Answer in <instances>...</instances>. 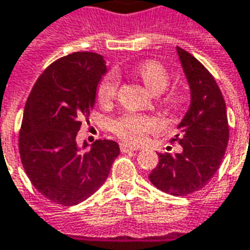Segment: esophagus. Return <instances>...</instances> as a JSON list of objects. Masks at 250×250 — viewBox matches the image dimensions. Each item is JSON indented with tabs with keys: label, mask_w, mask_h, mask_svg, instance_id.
<instances>
[{
	"label": "esophagus",
	"mask_w": 250,
	"mask_h": 250,
	"mask_svg": "<svg viewBox=\"0 0 250 250\" xmlns=\"http://www.w3.org/2000/svg\"><path fill=\"white\" fill-rule=\"evenodd\" d=\"M121 148V152H132V150H137L139 146H134V145H129V144H121L120 145Z\"/></svg>",
	"instance_id": "obj_1"
}]
</instances>
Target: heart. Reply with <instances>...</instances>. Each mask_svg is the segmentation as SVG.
<instances>
[{
	"label": "heart",
	"instance_id": "b5f03b06",
	"mask_svg": "<svg viewBox=\"0 0 250 250\" xmlns=\"http://www.w3.org/2000/svg\"><path fill=\"white\" fill-rule=\"evenodd\" d=\"M137 74L144 82L150 93L160 94L166 90L169 82V74L166 67L155 60L144 62L137 67ZM118 87V77L116 74H107L98 87V98L101 102H109L116 97ZM114 132L120 137L129 143H140L146 137L149 132H155L160 128L159 122L155 118L136 114H126L118 121L114 122Z\"/></svg>",
	"mask_w": 250,
	"mask_h": 250
}]
</instances>
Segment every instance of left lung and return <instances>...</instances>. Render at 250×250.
<instances>
[{"mask_svg":"<svg viewBox=\"0 0 250 250\" xmlns=\"http://www.w3.org/2000/svg\"><path fill=\"white\" fill-rule=\"evenodd\" d=\"M190 88V107L175 137L182 150L159 155L149 173L152 185L175 196L190 195L208 183L222 162L229 141L226 105L213 75L191 54L176 47Z\"/></svg>","mask_w":250,"mask_h":250,"instance_id":"obj_1","label":"left lung"}]
</instances>
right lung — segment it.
<instances>
[{
    "label": "right lung",
    "instance_id": "add662e5",
    "mask_svg": "<svg viewBox=\"0 0 250 250\" xmlns=\"http://www.w3.org/2000/svg\"><path fill=\"white\" fill-rule=\"evenodd\" d=\"M106 72L102 55H67L39 77L25 104L19 140L22 167L35 188L62 206L93 195L120 155L113 140L95 141L90 149L86 141H77Z\"/></svg>",
    "mask_w": 250,
    "mask_h": 250
}]
</instances>
